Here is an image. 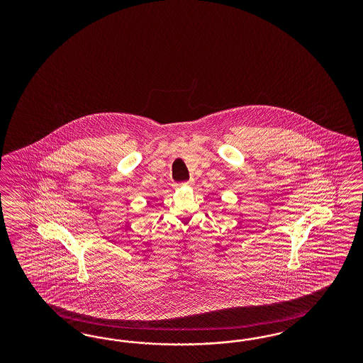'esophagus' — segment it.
I'll return each instance as SVG.
<instances>
[{"label": "esophagus", "mask_w": 363, "mask_h": 363, "mask_svg": "<svg viewBox=\"0 0 363 363\" xmlns=\"http://www.w3.org/2000/svg\"><path fill=\"white\" fill-rule=\"evenodd\" d=\"M181 185H193V181L190 179V181H187V182H185V184H177L176 186H181Z\"/></svg>", "instance_id": "esophagus-1"}]
</instances>
